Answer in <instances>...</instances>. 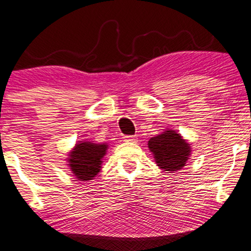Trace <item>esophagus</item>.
I'll return each mask as SVG.
<instances>
[{
    "mask_svg": "<svg viewBox=\"0 0 251 251\" xmlns=\"http://www.w3.org/2000/svg\"><path fill=\"white\" fill-rule=\"evenodd\" d=\"M137 137L135 135H125L124 137V140L125 141H129V143H134V141H137Z\"/></svg>",
    "mask_w": 251,
    "mask_h": 251,
    "instance_id": "obj_1",
    "label": "esophagus"
}]
</instances>
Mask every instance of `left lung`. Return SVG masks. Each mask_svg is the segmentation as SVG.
<instances>
[{
	"instance_id": "obj_1",
	"label": "left lung",
	"mask_w": 251,
	"mask_h": 251,
	"mask_svg": "<svg viewBox=\"0 0 251 251\" xmlns=\"http://www.w3.org/2000/svg\"><path fill=\"white\" fill-rule=\"evenodd\" d=\"M149 147L154 154L156 165L168 172L181 170L191 154L189 144L172 129L151 138Z\"/></svg>"
}]
</instances>
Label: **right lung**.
Masks as SVG:
<instances>
[{"label": "right lung", "instance_id": "obj_1", "mask_svg": "<svg viewBox=\"0 0 251 251\" xmlns=\"http://www.w3.org/2000/svg\"><path fill=\"white\" fill-rule=\"evenodd\" d=\"M107 150L105 144L80 143L77 144L69 159V166L78 180L87 181L95 179L100 171L101 159Z\"/></svg>", "mask_w": 251, "mask_h": 251}]
</instances>
